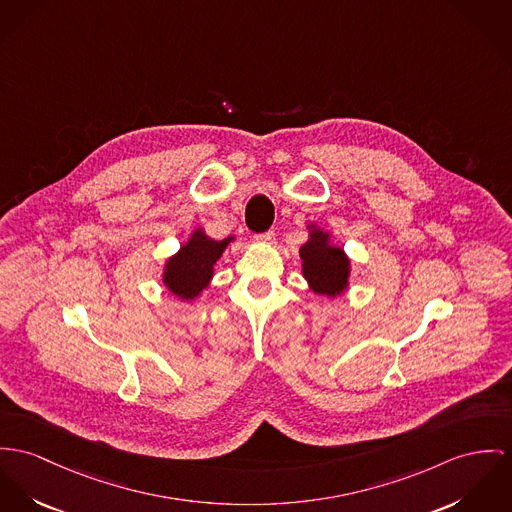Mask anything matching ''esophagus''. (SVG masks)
Segmentation results:
<instances>
[{"mask_svg":"<svg viewBox=\"0 0 512 512\" xmlns=\"http://www.w3.org/2000/svg\"><path fill=\"white\" fill-rule=\"evenodd\" d=\"M257 241H263V243H273L275 241V232L269 230V232H263V234H255Z\"/></svg>","mask_w":512,"mask_h":512,"instance_id":"obj_1","label":"esophagus"}]
</instances>
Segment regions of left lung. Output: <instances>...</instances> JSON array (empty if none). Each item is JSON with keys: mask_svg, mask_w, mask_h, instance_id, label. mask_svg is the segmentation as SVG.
I'll return each instance as SVG.
<instances>
[{"mask_svg": "<svg viewBox=\"0 0 512 512\" xmlns=\"http://www.w3.org/2000/svg\"><path fill=\"white\" fill-rule=\"evenodd\" d=\"M300 257L304 261V276L317 294L335 296L347 288L349 259L343 249L329 245L323 232H312L310 241L300 247Z\"/></svg>", "mask_w": 512, "mask_h": 512, "instance_id": "obj_1", "label": "left lung"}]
</instances>
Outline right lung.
I'll return each mask as SVG.
<instances>
[{"label":"right lung","instance_id":"obj_1","mask_svg":"<svg viewBox=\"0 0 512 512\" xmlns=\"http://www.w3.org/2000/svg\"><path fill=\"white\" fill-rule=\"evenodd\" d=\"M232 237L216 241L204 236L200 230L181 251L167 261L163 280L167 288L183 300H193L212 278V267L220 259Z\"/></svg>","mask_w":512,"mask_h":512}]
</instances>
